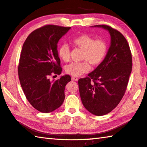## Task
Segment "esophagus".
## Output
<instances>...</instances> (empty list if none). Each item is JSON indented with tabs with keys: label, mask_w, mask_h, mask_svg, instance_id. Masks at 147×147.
<instances>
[{
	"label": "esophagus",
	"mask_w": 147,
	"mask_h": 147,
	"mask_svg": "<svg viewBox=\"0 0 147 147\" xmlns=\"http://www.w3.org/2000/svg\"><path fill=\"white\" fill-rule=\"evenodd\" d=\"M72 80L73 81H78V78H77V77H76V76H73L72 77Z\"/></svg>",
	"instance_id": "1"
}]
</instances>
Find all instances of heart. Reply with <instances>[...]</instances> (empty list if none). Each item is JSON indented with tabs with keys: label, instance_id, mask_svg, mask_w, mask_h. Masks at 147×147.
<instances>
[{
	"label": "heart",
	"instance_id": "1",
	"mask_svg": "<svg viewBox=\"0 0 147 147\" xmlns=\"http://www.w3.org/2000/svg\"><path fill=\"white\" fill-rule=\"evenodd\" d=\"M73 44L84 50L81 62H72L65 66V72L70 75L79 76L90 70V64L97 65L102 62L107 51L105 42L101 39L94 40L92 36L86 34H80L72 40ZM58 57L64 62H68L70 58V49L67 44H62L58 49ZM88 61L87 62V61Z\"/></svg>",
	"mask_w": 147,
	"mask_h": 147
}]
</instances>
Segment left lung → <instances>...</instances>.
Listing matches in <instances>:
<instances>
[{
  "mask_svg": "<svg viewBox=\"0 0 147 147\" xmlns=\"http://www.w3.org/2000/svg\"><path fill=\"white\" fill-rule=\"evenodd\" d=\"M108 31L110 47L104 60L88 77L78 80L85 108L96 116H103L118 105L126 90L132 67V55L124 36L107 25L92 26Z\"/></svg>",
  "mask_w": 147,
  "mask_h": 147,
  "instance_id": "obj_1",
  "label": "left lung"
}]
</instances>
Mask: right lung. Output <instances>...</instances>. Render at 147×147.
Masks as SVG:
<instances>
[{
	"label": "right lung",
	"mask_w": 147,
	"mask_h": 147,
	"mask_svg": "<svg viewBox=\"0 0 147 147\" xmlns=\"http://www.w3.org/2000/svg\"><path fill=\"white\" fill-rule=\"evenodd\" d=\"M70 29L45 26L32 32L23 44L18 68L20 85L29 102L41 113H51L64 101L71 76L65 74L53 81L49 76L62 73L57 44Z\"/></svg>",
	"instance_id": "1"
}]
</instances>
